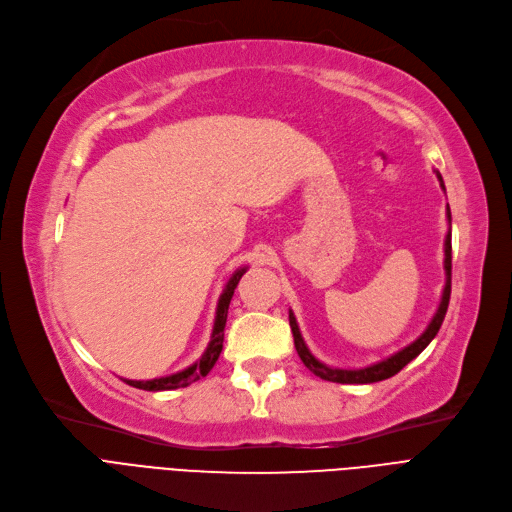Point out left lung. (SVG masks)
<instances>
[{"label": "left lung", "instance_id": "8db88e82", "mask_svg": "<svg viewBox=\"0 0 512 512\" xmlns=\"http://www.w3.org/2000/svg\"><path fill=\"white\" fill-rule=\"evenodd\" d=\"M435 173H437V180H439L441 188L446 190V186H443V180H441V173L439 171H435ZM448 224H450V230L446 234V244H443V253H446V259H443V270H446V286H443L441 303H439V307L435 311L433 320L429 322L427 330L422 332V335L414 343L404 347L402 351L389 355L387 360L376 362V364L366 366V368H358V370H345V368L326 366L324 362H320L318 358H314V355H311V351L307 349V345H305V341L301 337V330H299L295 314H293V311H288V322H291V330H293V337H295V349L299 353L301 362L311 372H314L316 376H320V379H324V381H330V383H345V385L379 383V381L391 379L393 374H397L406 364H410L416 358V355L435 339V335H437L439 328H441L443 318H446L448 303H450V293H452V215H450V207H448Z\"/></svg>", "mask_w": 512, "mask_h": 512}]
</instances>
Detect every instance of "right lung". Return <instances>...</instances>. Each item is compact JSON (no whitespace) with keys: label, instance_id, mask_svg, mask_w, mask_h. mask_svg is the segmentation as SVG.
<instances>
[{"label":"right lung","instance_id":"1","mask_svg":"<svg viewBox=\"0 0 512 512\" xmlns=\"http://www.w3.org/2000/svg\"><path fill=\"white\" fill-rule=\"evenodd\" d=\"M247 272V268H240L232 274V278L228 280L224 293L219 297L217 303V311H215V324H213V335L211 341L205 349V353L201 355V360H196L192 366H188L182 372H175L169 376H161V379H152V381H127V385L136 387V389H144V391H169V389H180V387H188L196 381H201L203 376H207L211 372V368L215 366L221 347H224V328H226V320H228V307L234 295V288L238 286L242 274Z\"/></svg>","mask_w":512,"mask_h":512}]
</instances>
